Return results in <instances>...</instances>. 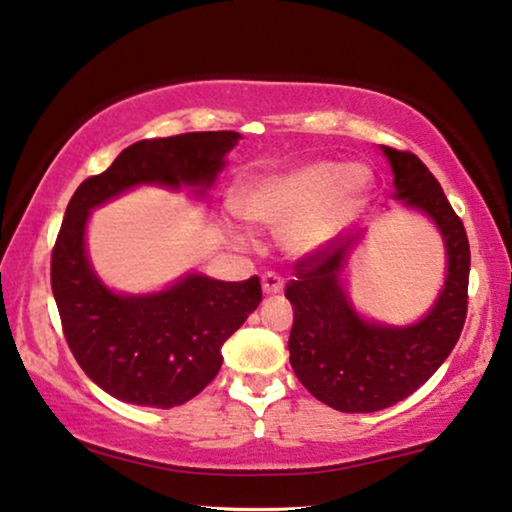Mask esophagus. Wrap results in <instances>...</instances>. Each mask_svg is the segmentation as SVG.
<instances>
[{
	"label": "esophagus",
	"mask_w": 512,
	"mask_h": 512,
	"mask_svg": "<svg viewBox=\"0 0 512 512\" xmlns=\"http://www.w3.org/2000/svg\"><path fill=\"white\" fill-rule=\"evenodd\" d=\"M285 287V280L276 276V273H264L262 276V290L264 294H280Z\"/></svg>",
	"instance_id": "esophagus-1"
}]
</instances>
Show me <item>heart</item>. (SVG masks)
<instances>
[{"label": "heart", "mask_w": 512, "mask_h": 512, "mask_svg": "<svg viewBox=\"0 0 512 512\" xmlns=\"http://www.w3.org/2000/svg\"><path fill=\"white\" fill-rule=\"evenodd\" d=\"M369 190L371 171L364 164L308 160L241 178L229 201L248 225L283 229L280 241L287 253L306 257L336 239Z\"/></svg>", "instance_id": "b5f03b06"}]
</instances>
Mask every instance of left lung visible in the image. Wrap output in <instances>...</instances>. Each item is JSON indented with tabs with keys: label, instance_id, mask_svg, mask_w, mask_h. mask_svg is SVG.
Instances as JSON below:
<instances>
[{
	"label": "left lung",
	"instance_id": "obj_1",
	"mask_svg": "<svg viewBox=\"0 0 512 512\" xmlns=\"http://www.w3.org/2000/svg\"><path fill=\"white\" fill-rule=\"evenodd\" d=\"M394 174V199L434 220L448 273L427 315L394 327L364 320L343 287V269L359 236L299 259L285 287L294 308L290 364L301 385L341 413H376L406 399L434 376L459 341L469 306L471 250L464 222L422 160L383 146Z\"/></svg>",
	"mask_w": 512,
	"mask_h": 512
}]
</instances>
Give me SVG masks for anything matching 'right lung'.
<instances>
[{
	"label": "right lung",
	"instance_id": "add662e5",
	"mask_svg": "<svg viewBox=\"0 0 512 512\" xmlns=\"http://www.w3.org/2000/svg\"><path fill=\"white\" fill-rule=\"evenodd\" d=\"M239 139V132H190L136 141L104 174L85 178L69 201L50 285L76 362L115 399L174 408L197 397L218 376L222 343L262 301V285L257 276L227 283L187 273L162 292H113L85 253L90 211L139 185L192 187L204 197Z\"/></svg>",
	"mask_w": 512,
	"mask_h": 512
}]
</instances>
